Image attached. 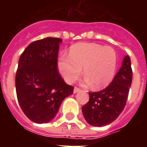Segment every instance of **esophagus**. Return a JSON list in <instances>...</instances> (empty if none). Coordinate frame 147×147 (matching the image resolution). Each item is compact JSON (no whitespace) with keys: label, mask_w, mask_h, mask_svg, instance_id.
Masks as SVG:
<instances>
[{"label":"esophagus","mask_w":147,"mask_h":147,"mask_svg":"<svg viewBox=\"0 0 147 147\" xmlns=\"http://www.w3.org/2000/svg\"><path fill=\"white\" fill-rule=\"evenodd\" d=\"M81 90L80 89V88H78V87H75L74 88V90H73V93L74 94H76V93H78L79 91H80Z\"/></svg>","instance_id":"esophagus-1"}]
</instances>
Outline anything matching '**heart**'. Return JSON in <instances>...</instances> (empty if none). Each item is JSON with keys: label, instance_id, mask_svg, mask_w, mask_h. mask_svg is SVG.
<instances>
[{"label": "heart", "instance_id": "heart-1", "mask_svg": "<svg viewBox=\"0 0 147 147\" xmlns=\"http://www.w3.org/2000/svg\"><path fill=\"white\" fill-rule=\"evenodd\" d=\"M57 67L67 83L76 80L83 68L84 83H91L94 89H101L108 86L113 79L117 68V54L111 47L96 43H79L71 47L69 57H60Z\"/></svg>", "mask_w": 147, "mask_h": 147}]
</instances>
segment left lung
Instances as JSON below:
<instances>
[{"label": "left lung", "mask_w": 147, "mask_h": 147, "mask_svg": "<svg viewBox=\"0 0 147 147\" xmlns=\"http://www.w3.org/2000/svg\"><path fill=\"white\" fill-rule=\"evenodd\" d=\"M131 82V59L125 56L112 83L101 91L89 93V102L82 107L86 122L92 126L102 127L116 120L126 105Z\"/></svg>", "instance_id": "left-lung-1"}]
</instances>
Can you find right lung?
<instances>
[{"instance_id": "obj_1", "label": "right lung", "mask_w": 147, "mask_h": 147, "mask_svg": "<svg viewBox=\"0 0 147 147\" xmlns=\"http://www.w3.org/2000/svg\"><path fill=\"white\" fill-rule=\"evenodd\" d=\"M62 39L45 38L30 43L21 54L16 90L22 110L31 121L48 123L58 113L74 87L58 73L57 57Z\"/></svg>"}]
</instances>
